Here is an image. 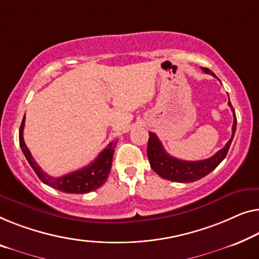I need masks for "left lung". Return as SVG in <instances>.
Wrapping results in <instances>:
<instances>
[{"instance_id": "obj_1", "label": "left lung", "mask_w": 259, "mask_h": 259, "mask_svg": "<svg viewBox=\"0 0 259 259\" xmlns=\"http://www.w3.org/2000/svg\"><path fill=\"white\" fill-rule=\"evenodd\" d=\"M202 71L208 74H211L212 77H216L215 73L211 72L207 67H202ZM217 78V77H216ZM231 107L232 113H234V123H232V134L230 140L227 142L222 149H220L216 154L208 157V159L200 160V161H186L180 160L176 157L170 156L164 151L162 144L159 140L154 133L149 132V139L147 145V156L151 163L152 169L155 171L161 178L169 180L173 182H194L197 181L205 175L215 169L219 164L224 160L227 156L228 151L231 145L232 139L235 136L236 125H237V119H236L235 110L232 108L230 100L228 102Z\"/></svg>"}]
</instances>
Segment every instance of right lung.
Masks as SVG:
<instances>
[{
    "label": "right lung",
    "instance_id": "1",
    "mask_svg": "<svg viewBox=\"0 0 259 259\" xmlns=\"http://www.w3.org/2000/svg\"><path fill=\"white\" fill-rule=\"evenodd\" d=\"M25 115L22 120L20 127V146L24 156L27 157L28 162L35 173L38 176L40 181L46 185L52 187V188L59 190L63 193L69 194H86L92 192V190L98 189L102 187L108 178L111 171L112 159L114 154V147L117 141L111 142L104 151L100 153L95 161H92L89 166L81 168L79 170L72 171V173L65 174L61 178H54V176L44 173L37 162L33 159L31 153L25 145L23 139V130H24Z\"/></svg>",
    "mask_w": 259,
    "mask_h": 259
}]
</instances>
